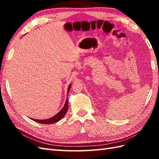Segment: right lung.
I'll use <instances>...</instances> for the list:
<instances>
[{"label": "right lung", "instance_id": "right-lung-1", "mask_svg": "<svg viewBox=\"0 0 159 159\" xmlns=\"http://www.w3.org/2000/svg\"><path fill=\"white\" fill-rule=\"evenodd\" d=\"M71 87V84H70V85L68 87V89H67V95H68V92L70 89ZM67 109H68V100H67V98H66L65 104H64L63 107L61 109L58 113H57L55 116H54L53 117L49 118V119H46V120H34V119H31L32 120L36 121V122H38L40 124H53L57 122L59 120H61L62 118L65 116L66 113L67 111Z\"/></svg>", "mask_w": 159, "mask_h": 159}]
</instances>
